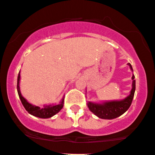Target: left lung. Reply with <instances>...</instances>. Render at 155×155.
I'll return each instance as SVG.
<instances>
[{"mask_svg":"<svg viewBox=\"0 0 155 155\" xmlns=\"http://www.w3.org/2000/svg\"><path fill=\"white\" fill-rule=\"evenodd\" d=\"M130 69L133 70L132 66L130 63L127 64ZM134 75L132 76V88L130 91V94L125 98L115 101H105L99 103L88 101L87 104L89 110L94 114L98 118L102 119H114L121 116L124 113L129 107L134 99V93L136 90V80H134Z\"/></svg>","mask_w":155,"mask_h":155,"instance_id":"left-lung-1","label":"left lung"}]
</instances>
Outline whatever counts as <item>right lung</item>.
<instances>
[{"instance_id":"1","label":"right lung","mask_w":155,"mask_h":155,"mask_svg":"<svg viewBox=\"0 0 155 155\" xmlns=\"http://www.w3.org/2000/svg\"><path fill=\"white\" fill-rule=\"evenodd\" d=\"M20 79H21V76H20V71L18 73V79H17V91H18V97H19L21 102L22 105L24 106L25 109L28 111L29 114L34 115V116L40 118H49L54 116L57 113H58L64 107V97H62L59 104H48V105H44L43 107H37L35 105H33L31 103H29L24 97L22 96L20 91Z\"/></svg>"}]
</instances>
